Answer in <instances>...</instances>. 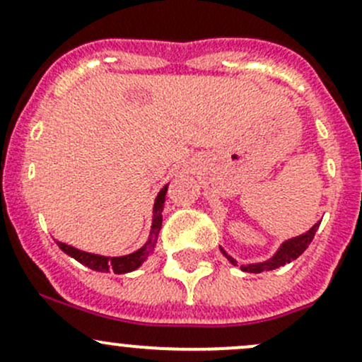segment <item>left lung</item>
<instances>
[{"instance_id":"obj_1","label":"left lung","mask_w":362,"mask_h":362,"mask_svg":"<svg viewBox=\"0 0 362 362\" xmlns=\"http://www.w3.org/2000/svg\"><path fill=\"white\" fill-rule=\"evenodd\" d=\"M319 226H320V221L317 222V224H313L312 228H310L306 233H303V235L293 236V238L282 242L279 245V249L275 250V254H273L272 257L266 259V261L250 262V264H242L240 268H242V272H247V273H262V272H272V269L280 268V266L289 264L291 261L298 259L299 255L303 254V252L308 249V245L312 243V240H313V236H315ZM221 252L226 255V257H228V261L231 262V264L236 266V262H238V261H236L233 255H229L228 252H226L224 247H221Z\"/></svg>"}]
</instances>
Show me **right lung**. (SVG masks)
<instances>
[{"label":"right lung","instance_id":"right-lung-1","mask_svg":"<svg viewBox=\"0 0 362 362\" xmlns=\"http://www.w3.org/2000/svg\"><path fill=\"white\" fill-rule=\"evenodd\" d=\"M168 185H164L163 189L158 192L154 202V208H152V226H151V233H148V238L144 245L140 247L138 250L131 252V254L126 255H101V254H93V252H86L75 249V247L66 245L63 242H57V247L68 254L69 257H73L75 261H78L80 264L87 266V268L94 269V272H101V273H108L113 272L117 275H122V273H129L134 272V269L140 268L145 261L148 259V255L154 254L156 245H158V236L160 231V226H163V210H164V202H166V192H168Z\"/></svg>","mask_w":362,"mask_h":362}]
</instances>
